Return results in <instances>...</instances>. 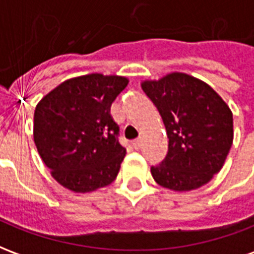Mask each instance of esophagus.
I'll return each mask as SVG.
<instances>
[{"label":"esophagus","instance_id":"obj_1","mask_svg":"<svg viewBox=\"0 0 254 254\" xmlns=\"http://www.w3.org/2000/svg\"><path fill=\"white\" fill-rule=\"evenodd\" d=\"M132 144H133V148L140 149L141 148V145H143V140H141V138H137V140H134Z\"/></svg>","mask_w":254,"mask_h":254}]
</instances>
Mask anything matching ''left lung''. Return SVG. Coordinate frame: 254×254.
Wrapping results in <instances>:
<instances>
[{
  "label": "left lung",
  "instance_id": "left-lung-1",
  "mask_svg": "<svg viewBox=\"0 0 254 254\" xmlns=\"http://www.w3.org/2000/svg\"><path fill=\"white\" fill-rule=\"evenodd\" d=\"M141 88L166 127L169 151L151 167L156 184L176 191L205 185L223 167L233 144V113L207 83L174 72Z\"/></svg>",
  "mask_w": 254,
  "mask_h": 254
}]
</instances>
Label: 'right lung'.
<instances>
[{"label": "right lung", "mask_w": 254, "mask_h": 254, "mask_svg": "<svg viewBox=\"0 0 254 254\" xmlns=\"http://www.w3.org/2000/svg\"><path fill=\"white\" fill-rule=\"evenodd\" d=\"M127 83L122 76L91 73L64 81L36 105L34 141L60 185L87 193L117 178L127 149L110 107Z\"/></svg>", "instance_id": "obj_1"}]
</instances>
